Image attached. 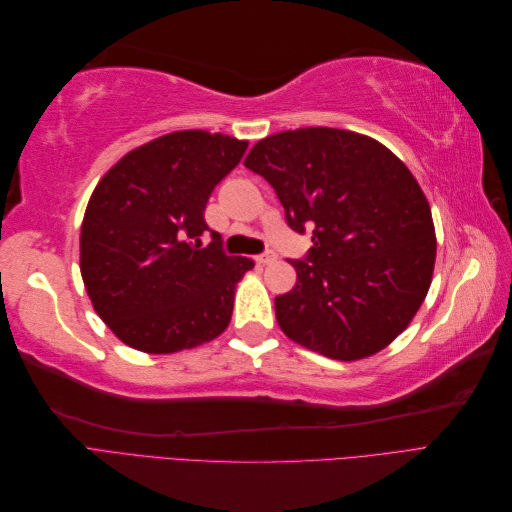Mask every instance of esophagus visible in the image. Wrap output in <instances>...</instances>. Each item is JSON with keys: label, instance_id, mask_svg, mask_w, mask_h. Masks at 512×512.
Returning a JSON list of instances; mask_svg holds the SVG:
<instances>
[{"label": "esophagus", "instance_id": "34e87169", "mask_svg": "<svg viewBox=\"0 0 512 512\" xmlns=\"http://www.w3.org/2000/svg\"><path fill=\"white\" fill-rule=\"evenodd\" d=\"M275 254L273 252H267V254H260V256H256V262L258 265H271V262H275Z\"/></svg>", "mask_w": 512, "mask_h": 512}]
</instances>
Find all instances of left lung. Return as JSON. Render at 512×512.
<instances>
[{"mask_svg":"<svg viewBox=\"0 0 512 512\" xmlns=\"http://www.w3.org/2000/svg\"><path fill=\"white\" fill-rule=\"evenodd\" d=\"M265 177L286 222L314 226L297 284L275 297L292 342L337 361L389 346L423 305L436 265V228L421 185L376 138L299 128L258 141L243 162Z\"/></svg>","mask_w":512,"mask_h":512,"instance_id":"left-lung-1","label":"left lung"}]
</instances>
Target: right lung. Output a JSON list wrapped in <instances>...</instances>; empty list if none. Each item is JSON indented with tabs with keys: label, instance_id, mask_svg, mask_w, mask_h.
I'll use <instances>...</instances> for the list:
<instances>
[{
	"label": "right lung",
	"instance_id": "add662e5",
	"mask_svg": "<svg viewBox=\"0 0 512 512\" xmlns=\"http://www.w3.org/2000/svg\"><path fill=\"white\" fill-rule=\"evenodd\" d=\"M247 141L181 130L128 151L98 181L81 226V275L96 314L123 344L173 354L220 337L237 284L254 267L203 247L207 200Z\"/></svg>",
	"mask_w": 512,
	"mask_h": 512
}]
</instances>
